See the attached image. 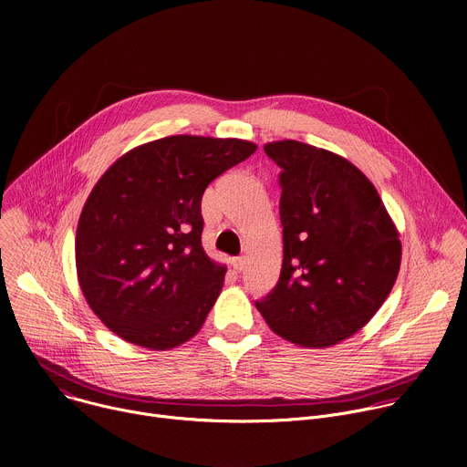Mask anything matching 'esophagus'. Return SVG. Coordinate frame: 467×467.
I'll use <instances>...</instances> for the list:
<instances>
[{
	"instance_id": "1",
	"label": "esophagus",
	"mask_w": 467,
	"mask_h": 467,
	"mask_svg": "<svg viewBox=\"0 0 467 467\" xmlns=\"http://www.w3.org/2000/svg\"><path fill=\"white\" fill-rule=\"evenodd\" d=\"M233 268H234L236 272H242V270L245 268V258H244V256L233 258Z\"/></svg>"
}]
</instances>
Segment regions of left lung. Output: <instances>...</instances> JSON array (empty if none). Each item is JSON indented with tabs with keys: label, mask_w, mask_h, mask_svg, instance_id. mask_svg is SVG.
Listing matches in <instances>:
<instances>
[{
	"label": "left lung",
	"mask_w": 467,
	"mask_h": 467,
	"mask_svg": "<svg viewBox=\"0 0 467 467\" xmlns=\"http://www.w3.org/2000/svg\"><path fill=\"white\" fill-rule=\"evenodd\" d=\"M279 168L283 268L258 312L285 340L335 346L391 292L401 242L371 181L344 157L297 140L264 146Z\"/></svg>",
	"instance_id": "8db88e82"
}]
</instances>
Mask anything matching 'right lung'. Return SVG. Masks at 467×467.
Returning <instances> with one entry per match:
<instances>
[{
  "mask_svg": "<svg viewBox=\"0 0 467 467\" xmlns=\"http://www.w3.org/2000/svg\"><path fill=\"white\" fill-rule=\"evenodd\" d=\"M254 151L247 140L177 135L103 173L78 223L76 264L87 303L114 335L166 351L202 328L227 272L202 245V197Z\"/></svg>",
  "mask_w": 467,
  "mask_h": 467,
  "instance_id": "right-lung-1",
  "label": "right lung"
}]
</instances>
